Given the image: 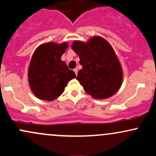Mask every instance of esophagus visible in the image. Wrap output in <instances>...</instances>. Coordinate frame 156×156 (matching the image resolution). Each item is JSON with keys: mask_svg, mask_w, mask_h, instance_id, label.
Returning a JSON list of instances; mask_svg holds the SVG:
<instances>
[{"mask_svg": "<svg viewBox=\"0 0 156 156\" xmlns=\"http://www.w3.org/2000/svg\"><path fill=\"white\" fill-rule=\"evenodd\" d=\"M74 70V72H75V75H78V69H77V68H75V69H73Z\"/></svg>", "mask_w": 156, "mask_h": 156, "instance_id": "esophagus-1", "label": "esophagus"}]
</instances>
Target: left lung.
Here are the masks:
<instances>
[{"label":"left lung","instance_id":"8db88e82","mask_svg":"<svg viewBox=\"0 0 156 156\" xmlns=\"http://www.w3.org/2000/svg\"><path fill=\"white\" fill-rule=\"evenodd\" d=\"M72 49L79 56L83 66L76 79L88 95L101 100L119 91L123 82L122 66L106 39L92 36L87 42L75 41Z\"/></svg>","mask_w":156,"mask_h":156}]
</instances>
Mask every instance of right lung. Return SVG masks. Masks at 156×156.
Segmentation results:
<instances>
[{"label": "right lung", "instance_id": "obj_1", "mask_svg": "<svg viewBox=\"0 0 156 156\" xmlns=\"http://www.w3.org/2000/svg\"><path fill=\"white\" fill-rule=\"evenodd\" d=\"M69 44L47 42L36 48L28 69V81L32 93L41 100L52 101L63 93L68 82L75 78L73 70L61 60Z\"/></svg>", "mask_w": 156, "mask_h": 156}]
</instances>
